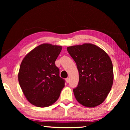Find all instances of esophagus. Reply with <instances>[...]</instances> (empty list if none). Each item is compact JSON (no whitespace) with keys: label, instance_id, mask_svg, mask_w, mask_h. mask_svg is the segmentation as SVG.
<instances>
[{"label":"esophagus","instance_id":"esophagus-1","mask_svg":"<svg viewBox=\"0 0 130 130\" xmlns=\"http://www.w3.org/2000/svg\"><path fill=\"white\" fill-rule=\"evenodd\" d=\"M66 81H67V83H69V78H66Z\"/></svg>","mask_w":130,"mask_h":130}]
</instances>
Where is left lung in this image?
Wrapping results in <instances>:
<instances>
[{
  "mask_svg": "<svg viewBox=\"0 0 130 130\" xmlns=\"http://www.w3.org/2000/svg\"><path fill=\"white\" fill-rule=\"evenodd\" d=\"M79 73L77 87L73 89L77 102L86 107H95L104 102L113 81V65L108 55L92 43L67 47Z\"/></svg>",
  "mask_w": 130,
  "mask_h": 130,
  "instance_id": "1",
  "label": "left lung"
}]
</instances>
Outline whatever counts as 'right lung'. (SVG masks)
Instances as JSON below:
<instances>
[{
  "mask_svg": "<svg viewBox=\"0 0 130 130\" xmlns=\"http://www.w3.org/2000/svg\"><path fill=\"white\" fill-rule=\"evenodd\" d=\"M61 46L43 43L24 57L19 68L18 81L26 99L38 107H46L56 102L65 87L55 61Z\"/></svg>",
  "mask_w": 130,
  "mask_h": 130,
  "instance_id": "right-lung-1",
  "label": "right lung"
}]
</instances>
